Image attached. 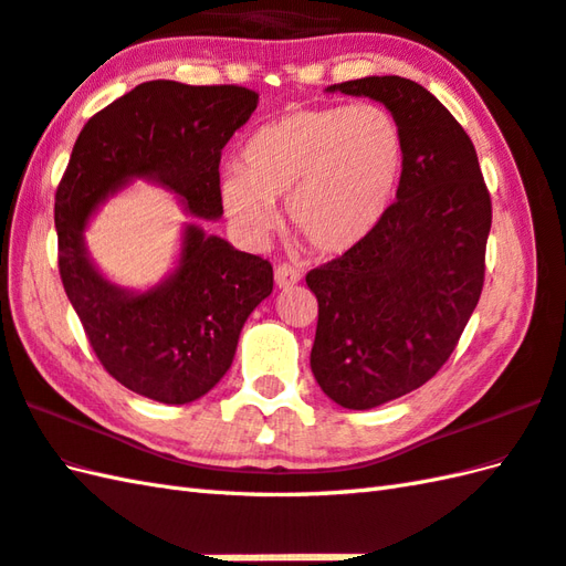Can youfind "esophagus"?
Listing matches in <instances>:
<instances>
[{
  "label": "esophagus",
  "instance_id": "1",
  "mask_svg": "<svg viewBox=\"0 0 566 566\" xmlns=\"http://www.w3.org/2000/svg\"><path fill=\"white\" fill-rule=\"evenodd\" d=\"M298 280H302V274H298V270H294L292 264H276L274 268V282L280 290H292Z\"/></svg>",
  "mask_w": 566,
  "mask_h": 566
}]
</instances>
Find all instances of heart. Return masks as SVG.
I'll list each match as a JSON object with an SVG mask.
<instances>
[{
  "mask_svg": "<svg viewBox=\"0 0 566 566\" xmlns=\"http://www.w3.org/2000/svg\"><path fill=\"white\" fill-rule=\"evenodd\" d=\"M403 158V130L387 106L294 109L248 140L243 170L223 175L221 199L252 238L270 231L272 201H286L292 231L321 255H340L384 219Z\"/></svg>",
  "mask_w": 566,
  "mask_h": 566,
  "instance_id": "1",
  "label": "heart"
}]
</instances>
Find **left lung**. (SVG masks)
Here are the masks:
<instances>
[{"label":"left lung","mask_w":566,"mask_h":566,"mask_svg":"<svg viewBox=\"0 0 566 566\" xmlns=\"http://www.w3.org/2000/svg\"><path fill=\"white\" fill-rule=\"evenodd\" d=\"M328 92L381 102L406 140L379 226L306 274L318 298L311 369L328 399L365 411L423 387L460 343L484 286L491 197L474 143L418 82L363 77Z\"/></svg>","instance_id":"1"}]
</instances>
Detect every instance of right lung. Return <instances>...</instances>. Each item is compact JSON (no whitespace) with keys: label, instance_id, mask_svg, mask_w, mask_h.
I'll return each instance as SVG.
<instances>
[{"label":"right lung","instance_id":"add662e5","mask_svg":"<svg viewBox=\"0 0 566 566\" xmlns=\"http://www.w3.org/2000/svg\"><path fill=\"white\" fill-rule=\"evenodd\" d=\"M255 109L258 92L238 84L143 82L84 124L57 185L65 294L104 369L146 399L189 403L219 384L243 323L272 294V264L189 223L175 272L148 292H128L94 268L82 233L130 179H153L189 213L219 219L221 150Z\"/></svg>","mask_w":566,"mask_h":566}]
</instances>
